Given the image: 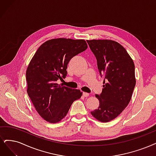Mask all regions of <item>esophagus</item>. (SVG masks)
<instances>
[{"instance_id":"34e87169","label":"esophagus","mask_w":156,"mask_h":156,"mask_svg":"<svg viewBox=\"0 0 156 156\" xmlns=\"http://www.w3.org/2000/svg\"><path fill=\"white\" fill-rule=\"evenodd\" d=\"M89 96V94L87 93H85V92H83V97H88Z\"/></svg>"}]
</instances>
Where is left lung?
<instances>
[{
	"label": "left lung",
	"mask_w": 156,
	"mask_h": 156,
	"mask_svg": "<svg viewBox=\"0 0 156 156\" xmlns=\"http://www.w3.org/2000/svg\"><path fill=\"white\" fill-rule=\"evenodd\" d=\"M103 77L102 93L95 96L98 108L90 113L101 122L117 118L129 105L136 85L133 60L123 46L111 40H87Z\"/></svg>",
	"instance_id": "1"
}]
</instances>
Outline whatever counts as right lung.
Wrapping results in <instances>:
<instances>
[{"mask_svg": "<svg viewBox=\"0 0 156 156\" xmlns=\"http://www.w3.org/2000/svg\"><path fill=\"white\" fill-rule=\"evenodd\" d=\"M85 40L54 38L40 46L26 70L27 93L36 111L51 123L60 122L72 103L80 99L82 92L62 84L66 78L68 63L87 48Z\"/></svg>", "mask_w": 156, "mask_h": 156, "instance_id": "right-lung-1", "label": "right lung"}]
</instances>
